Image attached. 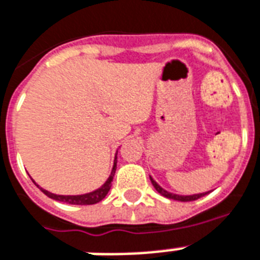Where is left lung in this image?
I'll list each match as a JSON object with an SVG mask.
<instances>
[{
    "instance_id": "8db88e82",
    "label": "left lung",
    "mask_w": 260,
    "mask_h": 260,
    "mask_svg": "<svg viewBox=\"0 0 260 260\" xmlns=\"http://www.w3.org/2000/svg\"><path fill=\"white\" fill-rule=\"evenodd\" d=\"M149 179H151L152 184H153V187H155V189L157 192H159L160 195L166 196V198H168V199H174V200H179V202H192V200H196L199 199V198H202V196H204L207 193H198V195H189V196H181V195H175V193H171V192H167L166 189H163L161 187H160L157 183H156L153 179L149 176Z\"/></svg>"
}]
</instances>
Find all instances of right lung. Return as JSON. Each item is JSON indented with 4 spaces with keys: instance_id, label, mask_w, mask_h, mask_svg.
<instances>
[{
    "instance_id": "add662e5",
    "label": "right lung",
    "mask_w": 260,
    "mask_h": 260,
    "mask_svg": "<svg viewBox=\"0 0 260 260\" xmlns=\"http://www.w3.org/2000/svg\"><path fill=\"white\" fill-rule=\"evenodd\" d=\"M116 159H115V166H113V170L111 172V176L108 178V180L105 181L104 185H101L100 188L96 189L93 192H89V193H85V195H77V196H64V195H54L52 192H48L45 189H41L46 196H49L50 199L58 200V202H64V203L68 204H77V206H89V204H96L99 202L104 199L108 191L111 189L112 180H113V176H115L116 172Z\"/></svg>"
}]
</instances>
